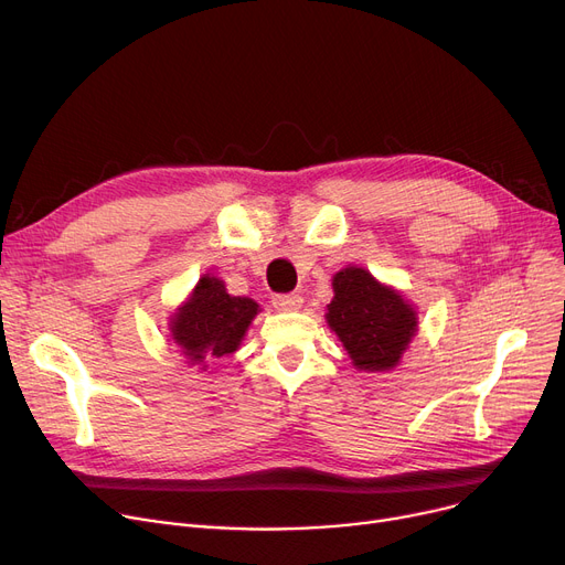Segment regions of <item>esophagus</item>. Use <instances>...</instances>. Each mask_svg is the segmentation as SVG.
Instances as JSON below:
<instances>
[{
  "instance_id": "34e87169",
  "label": "esophagus",
  "mask_w": 565,
  "mask_h": 565,
  "mask_svg": "<svg viewBox=\"0 0 565 565\" xmlns=\"http://www.w3.org/2000/svg\"><path fill=\"white\" fill-rule=\"evenodd\" d=\"M273 305L279 311H298L302 307V298L298 292H279L273 295Z\"/></svg>"
}]
</instances>
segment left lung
I'll use <instances>...</instances> for the list:
<instances>
[{
  "instance_id": "left-lung-1",
  "label": "left lung",
  "mask_w": 565,
  "mask_h": 565,
  "mask_svg": "<svg viewBox=\"0 0 565 565\" xmlns=\"http://www.w3.org/2000/svg\"><path fill=\"white\" fill-rule=\"evenodd\" d=\"M332 288L334 300L324 318L354 369L392 371L417 334V311L398 290L380 284L364 267H343L334 275Z\"/></svg>"
}]
</instances>
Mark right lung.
<instances>
[{"label": "right lung", "instance_id": "1", "mask_svg": "<svg viewBox=\"0 0 565 565\" xmlns=\"http://www.w3.org/2000/svg\"><path fill=\"white\" fill-rule=\"evenodd\" d=\"M256 313L258 305L254 300L235 298L226 292L222 279L203 275L190 300L173 313L169 332L185 358L201 364L235 352Z\"/></svg>", "mask_w": 565, "mask_h": 565}]
</instances>
